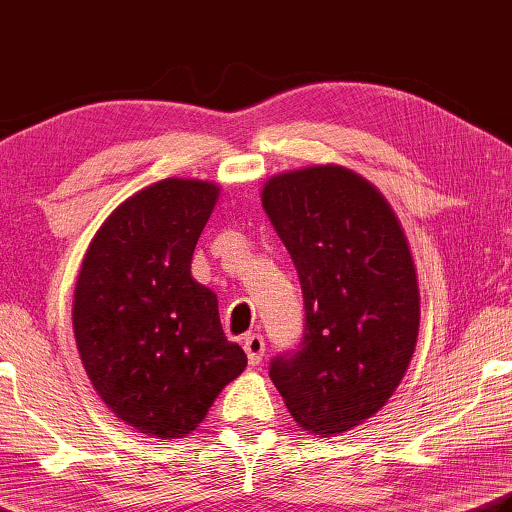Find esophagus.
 I'll use <instances>...</instances> for the list:
<instances>
[{"mask_svg": "<svg viewBox=\"0 0 512 512\" xmlns=\"http://www.w3.org/2000/svg\"><path fill=\"white\" fill-rule=\"evenodd\" d=\"M244 350H246V355H248V364H250V366H257L259 362H262L264 350H266L264 337L259 335V333L246 335V337H244Z\"/></svg>", "mask_w": 512, "mask_h": 512, "instance_id": "34e87169", "label": "esophagus"}]
</instances>
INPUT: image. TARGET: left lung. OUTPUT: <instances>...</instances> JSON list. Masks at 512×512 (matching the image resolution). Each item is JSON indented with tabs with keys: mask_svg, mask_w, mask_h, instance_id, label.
Here are the masks:
<instances>
[{
	"mask_svg": "<svg viewBox=\"0 0 512 512\" xmlns=\"http://www.w3.org/2000/svg\"><path fill=\"white\" fill-rule=\"evenodd\" d=\"M262 206L297 268L304 337L270 362L299 426L339 435L373 417L402 382L419 333V288L402 224L344 166L270 177Z\"/></svg>",
	"mask_w": 512,
	"mask_h": 512,
	"instance_id": "obj_1",
	"label": "left lung"
}]
</instances>
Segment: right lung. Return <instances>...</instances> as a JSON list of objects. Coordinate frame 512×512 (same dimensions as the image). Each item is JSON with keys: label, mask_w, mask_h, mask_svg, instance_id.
Instances as JSON below:
<instances>
[{"label": "right lung", "mask_w": 512, "mask_h": 512, "mask_svg": "<svg viewBox=\"0 0 512 512\" xmlns=\"http://www.w3.org/2000/svg\"><path fill=\"white\" fill-rule=\"evenodd\" d=\"M219 186L168 177L108 215L79 270L73 330L90 384L137 433L195 430L246 368L190 262Z\"/></svg>", "instance_id": "obj_1"}]
</instances>
